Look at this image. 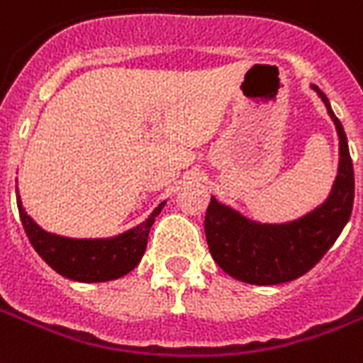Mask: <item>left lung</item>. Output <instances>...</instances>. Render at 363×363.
Instances as JSON below:
<instances>
[{
  "mask_svg": "<svg viewBox=\"0 0 363 363\" xmlns=\"http://www.w3.org/2000/svg\"><path fill=\"white\" fill-rule=\"evenodd\" d=\"M328 108L339 137V167L325 200L303 217L287 223H259L211 196L206 213V238L211 257L228 276L255 286L297 280L316 267L350 218L354 169L341 121L328 96L311 85Z\"/></svg>",
  "mask_w": 363,
  "mask_h": 363,
  "instance_id": "left-lung-1",
  "label": "left lung"
}]
</instances>
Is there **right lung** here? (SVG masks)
Instances as JSON below:
<instances>
[{
	"instance_id": "add662e5",
	"label": "right lung",
	"mask_w": 363,
	"mask_h": 363,
	"mask_svg": "<svg viewBox=\"0 0 363 363\" xmlns=\"http://www.w3.org/2000/svg\"><path fill=\"white\" fill-rule=\"evenodd\" d=\"M16 206L28 240L49 267L68 280L96 284L118 280L137 267L146 251L148 234L162 213V201L140 225L112 238H66L43 230L22 207L16 190Z\"/></svg>"
}]
</instances>
